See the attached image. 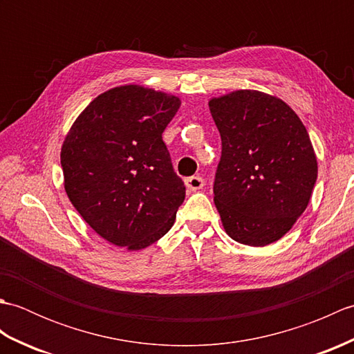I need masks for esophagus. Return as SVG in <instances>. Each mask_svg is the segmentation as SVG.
I'll return each instance as SVG.
<instances>
[{"mask_svg": "<svg viewBox=\"0 0 354 354\" xmlns=\"http://www.w3.org/2000/svg\"><path fill=\"white\" fill-rule=\"evenodd\" d=\"M204 184H205V181L201 176H190V178L185 179V185L190 192L201 190L202 187H204Z\"/></svg>", "mask_w": 354, "mask_h": 354, "instance_id": "esophagus-1", "label": "esophagus"}]
</instances>
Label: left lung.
<instances>
[{
  "label": "left lung",
  "mask_w": 354,
  "mask_h": 354,
  "mask_svg": "<svg viewBox=\"0 0 354 354\" xmlns=\"http://www.w3.org/2000/svg\"><path fill=\"white\" fill-rule=\"evenodd\" d=\"M208 106L222 140L213 192L223 228L239 243H274L304 213L317 183L309 133L288 103L254 89Z\"/></svg>",
  "instance_id": "8db88e82"
}]
</instances>
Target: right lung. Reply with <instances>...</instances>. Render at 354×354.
<instances>
[{"mask_svg":"<svg viewBox=\"0 0 354 354\" xmlns=\"http://www.w3.org/2000/svg\"><path fill=\"white\" fill-rule=\"evenodd\" d=\"M181 100L140 85L112 88L88 104L61 150L71 204L97 234L138 251L175 222L185 198L162 132Z\"/></svg>","mask_w":354,"mask_h":354,"instance_id":"1","label":"right lung"}]
</instances>
